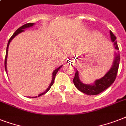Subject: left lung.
<instances>
[{
  "instance_id": "obj_1",
  "label": "left lung",
  "mask_w": 126,
  "mask_h": 126,
  "mask_svg": "<svg viewBox=\"0 0 126 126\" xmlns=\"http://www.w3.org/2000/svg\"><path fill=\"white\" fill-rule=\"evenodd\" d=\"M110 39L112 42L114 43V46L115 47V49L118 50L119 49H118V46L116 42V37L114 35L111 31H110ZM120 60V53L118 52H115L114 59L111 68L106 73L104 77L96 80L93 84H86L82 82L79 79V71L77 70L75 78L73 79V82L75 86L79 91L89 95H97L101 93L104 90H105L106 89H107L109 87L111 86L115 80L118 71Z\"/></svg>"
}]
</instances>
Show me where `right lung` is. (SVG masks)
Returning <instances> with one entry per match:
<instances>
[{"instance_id": "1", "label": "right lung", "mask_w": 126, "mask_h": 126, "mask_svg": "<svg viewBox=\"0 0 126 126\" xmlns=\"http://www.w3.org/2000/svg\"><path fill=\"white\" fill-rule=\"evenodd\" d=\"M34 25V23H27V24H25L23 25V26H21V27H19V29H17L16 30V31L13 34V35L12 36H11V38L9 39L8 40V45H7V48H6V57H5V61H4V67H5V70H6V72L7 73V57H8V47H9V45H10V42L12 40L13 38H14V37H16V36L17 35V34H19V33H21V32H24L25 30L24 29H27V28H29V27H32L33 25ZM62 66L63 65H61L60 67H59L58 68H57L56 69H55L54 71H53V73H52V79H51V83H50V84L49 85V86H48V88L46 89V90L44 91V92H42V93H41V94H40L39 95H38V97H40V96L42 95H44V94H45L46 93H47L48 91H49V90L51 88V86L53 85V82H54V80H55V75H56V74H57V71H59V69H61V67H62ZM35 97H37V96H36V97H32V98H35Z\"/></svg>"}]
</instances>
